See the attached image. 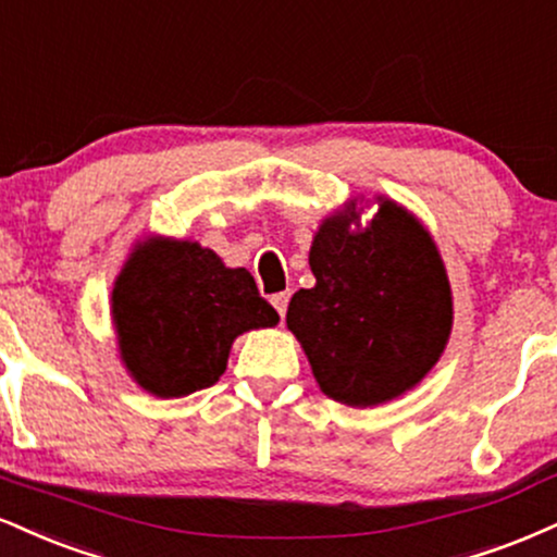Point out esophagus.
<instances>
[{"instance_id": "esophagus-1", "label": "esophagus", "mask_w": 557, "mask_h": 557, "mask_svg": "<svg viewBox=\"0 0 557 557\" xmlns=\"http://www.w3.org/2000/svg\"><path fill=\"white\" fill-rule=\"evenodd\" d=\"M287 304H290V293H274V296H272V306L277 308V313H280V317H283V319H285Z\"/></svg>"}]
</instances>
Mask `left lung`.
<instances>
[{
	"instance_id": "obj_1",
	"label": "left lung",
	"mask_w": 557,
	"mask_h": 557,
	"mask_svg": "<svg viewBox=\"0 0 557 557\" xmlns=\"http://www.w3.org/2000/svg\"><path fill=\"white\" fill-rule=\"evenodd\" d=\"M358 225L350 202L319 225L317 285L287 306V330L321 392L347 407L388 401L425 379L451 334V285L431 233L392 199Z\"/></svg>"
}]
</instances>
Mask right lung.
<instances>
[{
  "label": "right lung",
  "instance_id": "1",
  "mask_svg": "<svg viewBox=\"0 0 557 557\" xmlns=\"http://www.w3.org/2000/svg\"><path fill=\"white\" fill-rule=\"evenodd\" d=\"M111 313L126 371L163 399L212 386L238 334L280 321L251 272L176 238L134 246L113 283Z\"/></svg>",
  "mask_w": 557,
  "mask_h": 557
}]
</instances>
